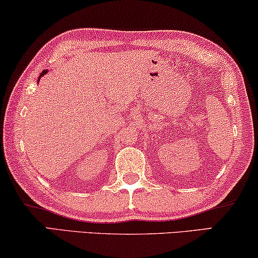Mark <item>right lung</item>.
<instances>
[{"label":"right lung","instance_id":"right-lung-1","mask_svg":"<svg viewBox=\"0 0 258 258\" xmlns=\"http://www.w3.org/2000/svg\"><path fill=\"white\" fill-rule=\"evenodd\" d=\"M48 70H44V71H43L42 72V74H41V76H39V77H38V82H39V79H41V77H43V76H44V75H46V74H48Z\"/></svg>","mask_w":258,"mask_h":258}]
</instances>
